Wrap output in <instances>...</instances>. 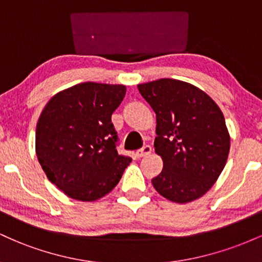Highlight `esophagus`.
Wrapping results in <instances>:
<instances>
[{
  "label": "esophagus",
  "mask_w": 262,
  "mask_h": 262,
  "mask_svg": "<svg viewBox=\"0 0 262 262\" xmlns=\"http://www.w3.org/2000/svg\"><path fill=\"white\" fill-rule=\"evenodd\" d=\"M151 151H152L151 146H150V145H145V146H143V148H141V149L138 150V151H137V156H138V158H144V156L151 154Z\"/></svg>",
  "instance_id": "1"
}]
</instances>
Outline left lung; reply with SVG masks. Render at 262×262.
I'll use <instances>...</instances> for the list:
<instances>
[{
  "label": "left lung",
  "instance_id": "1",
  "mask_svg": "<svg viewBox=\"0 0 262 262\" xmlns=\"http://www.w3.org/2000/svg\"><path fill=\"white\" fill-rule=\"evenodd\" d=\"M138 90L156 114L154 146L164 161L152 186L176 203L202 197L229 154L230 137L221 108L202 90L180 80L160 79Z\"/></svg>",
  "mask_w": 262,
  "mask_h": 262
}]
</instances>
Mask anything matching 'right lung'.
<instances>
[{"label":"right lung","mask_w":262,"mask_h":262,"mask_svg":"<svg viewBox=\"0 0 262 262\" xmlns=\"http://www.w3.org/2000/svg\"><path fill=\"white\" fill-rule=\"evenodd\" d=\"M125 86L83 82L56 93L37 123L35 151L49 181L66 196L91 202L106 196L132 159L117 151L112 113Z\"/></svg>","instance_id":"right-lung-1"}]
</instances>
